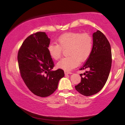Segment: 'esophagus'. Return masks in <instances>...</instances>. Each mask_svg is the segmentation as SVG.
Instances as JSON below:
<instances>
[{"label":"esophagus","instance_id":"34e87169","mask_svg":"<svg viewBox=\"0 0 125 125\" xmlns=\"http://www.w3.org/2000/svg\"><path fill=\"white\" fill-rule=\"evenodd\" d=\"M64 73L65 74H72V73L71 72H68V71H64Z\"/></svg>","mask_w":125,"mask_h":125}]
</instances>
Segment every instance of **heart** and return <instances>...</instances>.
<instances>
[{"instance_id": "1", "label": "heart", "mask_w": 125, "mask_h": 125, "mask_svg": "<svg viewBox=\"0 0 125 125\" xmlns=\"http://www.w3.org/2000/svg\"><path fill=\"white\" fill-rule=\"evenodd\" d=\"M57 43H50L47 47L48 52L51 57L57 60L60 58L63 50L68 48V56L62 58L57 64L59 68L65 71H71L78 66L80 61L87 60L92 51V37L86 33H64L58 38Z\"/></svg>"}]
</instances>
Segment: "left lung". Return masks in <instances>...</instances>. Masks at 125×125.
<instances>
[{
	"mask_svg": "<svg viewBox=\"0 0 125 125\" xmlns=\"http://www.w3.org/2000/svg\"><path fill=\"white\" fill-rule=\"evenodd\" d=\"M92 51L80 69L88 71L80 74L81 82L75 89L84 96H91L102 89L108 79L112 63L111 46L105 36L97 30L93 34Z\"/></svg>",
	"mask_w": 125,
	"mask_h": 125,
	"instance_id": "1",
	"label": "left lung"
}]
</instances>
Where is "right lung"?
Masks as SVG:
<instances>
[{
    "label": "right lung",
    "instance_id": "1",
    "mask_svg": "<svg viewBox=\"0 0 125 125\" xmlns=\"http://www.w3.org/2000/svg\"><path fill=\"white\" fill-rule=\"evenodd\" d=\"M50 39L45 32H38L27 37L18 55L21 76L29 90L36 95L50 96L64 77L62 69L53 71L54 63L48 52Z\"/></svg>",
    "mask_w": 125,
    "mask_h": 125
}]
</instances>
